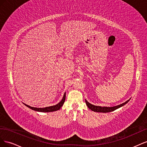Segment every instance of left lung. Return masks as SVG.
I'll return each mask as SVG.
<instances>
[{
	"label": "left lung",
	"mask_w": 147,
	"mask_h": 147,
	"mask_svg": "<svg viewBox=\"0 0 147 147\" xmlns=\"http://www.w3.org/2000/svg\"><path fill=\"white\" fill-rule=\"evenodd\" d=\"M129 101V100H127L126 102H124V103H123L122 104L118 105L117 106H115V107H100V106H96V105H94L92 104H91L90 103L85 100L86 104L88 106V107L90 109V110L94 111V112H102V113H107V112H113V111L117 110V109L123 106L124 105H125L126 104H127V102Z\"/></svg>",
	"instance_id": "8db88e82"
}]
</instances>
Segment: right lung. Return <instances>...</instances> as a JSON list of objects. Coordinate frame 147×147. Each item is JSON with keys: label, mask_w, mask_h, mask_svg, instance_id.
Returning <instances> with one entry per match:
<instances>
[{"label": "right lung", "mask_w": 147, "mask_h": 147, "mask_svg": "<svg viewBox=\"0 0 147 147\" xmlns=\"http://www.w3.org/2000/svg\"><path fill=\"white\" fill-rule=\"evenodd\" d=\"M65 100V92L64 93V96L63 99L61 100V101L58 103L57 104L53 105V106H50V107H47L45 108H36V107H30L29 105H28L25 104L26 106H27L28 107L30 108V109H32L35 111H37V112H54V111H56L59 110L61 107L63 105L64 102Z\"/></svg>", "instance_id": "1"}]
</instances>
